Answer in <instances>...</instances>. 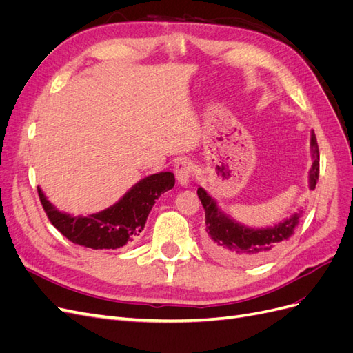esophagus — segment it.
Masks as SVG:
<instances>
[{
    "mask_svg": "<svg viewBox=\"0 0 353 353\" xmlns=\"http://www.w3.org/2000/svg\"><path fill=\"white\" fill-rule=\"evenodd\" d=\"M191 172H193V166L188 160H181V162L175 166V175L178 179L179 185H187L190 183Z\"/></svg>",
    "mask_w": 353,
    "mask_h": 353,
    "instance_id": "esophagus-1",
    "label": "esophagus"
}]
</instances>
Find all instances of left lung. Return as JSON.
I'll return each mask as SVG.
<instances>
[{
    "mask_svg": "<svg viewBox=\"0 0 353 353\" xmlns=\"http://www.w3.org/2000/svg\"><path fill=\"white\" fill-rule=\"evenodd\" d=\"M311 152L312 168L309 170V188L314 190L319 175V152L315 134H311ZM197 196L205 209L206 231L210 239V250L219 259L230 263H254L268 259L275 252L292 239L301 218L303 216V208L293 213L272 227L250 228L232 219L223 213L216 200L213 199L205 188L199 187Z\"/></svg>",
    "mask_w": 353,
    "mask_h": 353,
    "instance_id": "left-lung-1",
    "label": "left lung"
}]
</instances>
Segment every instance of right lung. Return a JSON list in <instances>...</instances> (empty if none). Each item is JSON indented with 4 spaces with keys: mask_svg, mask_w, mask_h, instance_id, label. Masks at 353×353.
Wrapping results in <instances>:
<instances>
[{
    "mask_svg": "<svg viewBox=\"0 0 353 353\" xmlns=\"http://www.w3.org/2000/svg\"><path fill=\"white\" fill-rule=\"evenodd\" d=\"M175 185L172 172H159L138 181L113 206L87 216L59 210L38 187L50 222L74 244L90 249H119L134 241L144 230L156 199Z\"/></svg>",
    "mask_w": 353,
    "mask_h": 353,
    "instance_id": "1",
    "label": "right lung"
}]
</instances>
